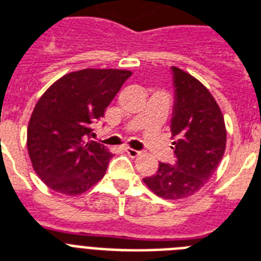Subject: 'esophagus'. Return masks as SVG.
<instances>
[{
    "mask_svg": "<svg viewBox=\"0 0 261 261\" xmlns=\"http://www.w3.org/2000/svg\"><path fill=\"white\" fill-rule=\"evenodd\" d=\"M124 151H126L130 156H138V155H139V151H138V150L131 149V147H124Z\"/></svg>",
    "mask_w": 261,
    "mask_h": 261,
    "instance_id": "1",
    "label": "esophagus"
}]
</instances>
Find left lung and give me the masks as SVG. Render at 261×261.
I'll return each mask as SVG.
<instances>
[{
  "mask_svg": "<svg viewBox=\"0 0 261 261\" xmlns=\"http://www.w3.org/2000/svg\"><path fill=\"white\" fill-rule=\"evenodd\" d=\"M174 101L170 130L175 160L160 162L143 178L156 196L178 200L202 188L221 161L226 143L224 116L211 92L196 77L171 67Z\"/></svg>",
  "mask_w": 261,
  "mask_h": 261,
  "instance_id": "obj_1",
  "label": "left lung"
}]
</instances>
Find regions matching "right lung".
I'll return each instance as SVG.
<instances>
[{"mask_svg": "<svg viewBox=\"0 0 261 261\" xmlns=\"http://www.w3.org/2000/svg\"><path fill=\"white\" fill-rule=\"evenodd\" d=\"M130 76L120 69H82L63 76L40 97L28 126V152L50 189L77 196L106 174L112 154L92 141V126Z\"/></svg>", "mask_w": 261, "mask_h": 261, "instance_id": "obj_1", "label": "right lung"}]
</instances>
